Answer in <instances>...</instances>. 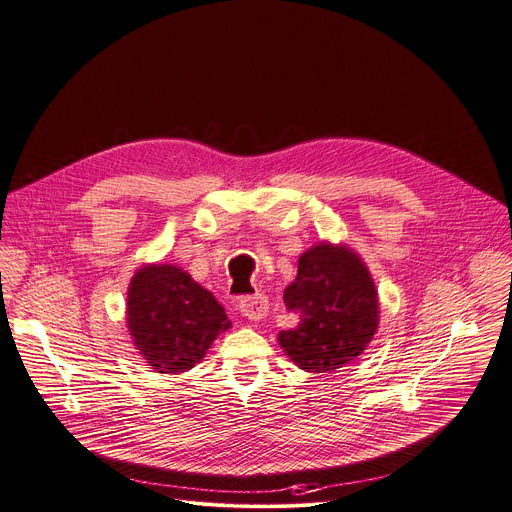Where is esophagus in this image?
<instances>
[{"mask_svg": "<svg viewBox=\"0 0 512 512\" xmlns=\"http://www.w3.org/2000/svg\"><path fill=\"white\" fill-rule=\"evenodd\" d=\"M239 312H242L248 320H262L268 314V299L262 293L244 295L239 299Z\"/></svg>", "mask_w": 512, "mask_h": 512, "instance_id": "obj_1", "label": "esophagus"}]
</instances>
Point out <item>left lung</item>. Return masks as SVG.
Returning <instances> with one entry per match:
<instances>
[{
	"instance_id": "1",
	"label": "left lung",
	"mask_w": 512,
	"mask_h": 512,
	"mask_svg": "<svg viewBox=\"0 0 512 512\" xmlns=\"http://www.w3.org/2000/svg\"><path fill=\"white\" fill-rule=\"evenodd\" d=\"M283 299L299 324L281 330L279 345L306 372H337L376 335L378 291L366 262L347 246L320 242L299 256Z\"/></svg>"
}]
</instances>
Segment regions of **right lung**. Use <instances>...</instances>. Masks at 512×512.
I'll list each match as a JSON object with an SVG mask.
<instances>
[{
	"mask_svg": "<svg viewBox=\"0 0 512 512\" xmlns=\"http://www.w3.org/2000/svg\"><path fill=\"white\" fill-rule=\"evenodd\" d=\"M126 324L138 353L159 374L194 368L231 328L217 297L173 264H146L128 287Z\"/></svg>",
	"mask_w": 512,
	"mask_h": 512,
	"instance_id": "1",
	"label": "right lung"
}]
</instances>
